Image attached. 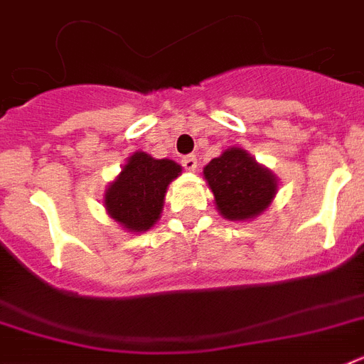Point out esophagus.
<instances>
[{
    "instance_id": "obj_1",
    "label": "esophagus",
    "mask_w": 364,
    "mask_h": 364,
    "mask_svg": "<svg viewBox=\"0 0 364 364\" xmlns=\"http://www.w3.org/2000/svg\"><path fill=\"white\" fill-rule=\"evenodd\" d=\"M181 164L185 166V170H188V172H196L198 170V159L194 155L183 156Z\"/></svg>"
}]
</instances>
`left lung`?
<instances>
[{
    "mask_svg": "<svg viewBox=\"0 0 364 364\" xmlns=\"http://www.w3.org/2000/svg\"><path fill=\"white\" fill-rule=\"evenodd\" d=\"M217 211L228 220H252L273 203L279 179L241 147H228L203 168Z\"/></svg>",
    "mask_w": 364,
    "mask_h": 364,
    "instance_id": "left-lung-1",
    "label": "left lung"
}]
</instances>
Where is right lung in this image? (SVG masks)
I'll return each mask as SVG.
<instances>
[{
	"instance_id": "right-lung-1",
	"label": "right lung",
	"mask_w": 364,
	"mask_h": 364,
	"mask_svg": "<svg viewBox=\"0 0 364 364\" xmlns=\"http://www.w3.org/2000/svg\"><path fill=\"white\" fill-rule=\"evenodd\" d=\"M181 176V166L170 159H153L136 151L127 159L119 176L106 187V213L132 233L151 230L161 218L168 185Z\"/></svg>"
}]
</instances>
